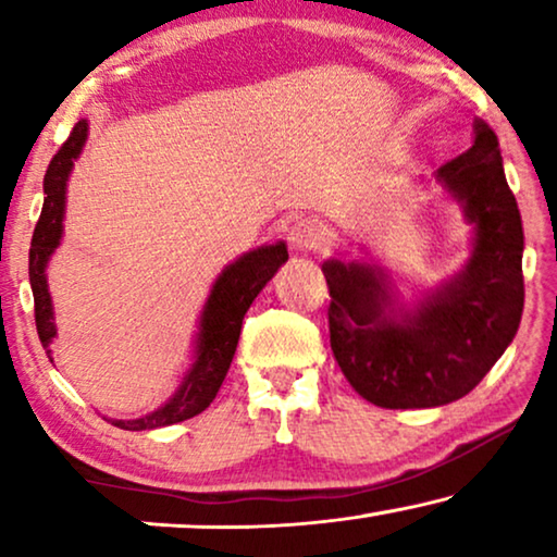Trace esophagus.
Listing matches in <instances>:
<instances>
[{
  "mask_svg": "<svg viewBox=\"0 0 557 557\" xmlns=\"http://www.w3.org/2000/svg\"><path fill=\"white\" fill-rule=\"evenodd\" d=\"M326 243V233L322 223L314 218H299L288 227V246L294 253H309V250H319Z\"/></svg>",
  "mask_w": 557,
  "mask_h": 557,
  "instance_id": "obj_1",
  "label": "esophagus"
}]
</instances>
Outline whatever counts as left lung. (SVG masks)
<instances>
[{
    "label": "left lung",
    "mask_w": 557,
    "mask_h": 557,
    "mask_svg": "<svg viewBox=\"0 0 557 557\" xmlns=\"http://www.w3.org/2000/svg\"><path fill=\"white\" fill-rule=\"evenodd\" d=\"M471 225V253L444 284L403 301L377 263H322L330 342L349 385L380 408H436L482 383L515 339L524 307L522 218L499 141L476 121L474 144L433 172Z\"/></svg>",
    "instance_id": "left-lung-1"
}]
</instances>
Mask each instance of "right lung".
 Masks as SVG:
<instances>
[{"mask_svg":"<svg viewBox=\"0 0 557 557\" xmlns=\"http://www.w3.org/2000/svg\"><path fill=\"white\" fill-rule=\"evenodd\" d=\"M88 139V121L81 119L73 126L67 141L52 157V162L45 172V202L40 220H37L33 233V246H29V286L35 296V324L40 342L52 362V339L58 337L55 311H52V296L48 288V263L55 253L60 240H63V220H65V193L67 180L75 166V159L81 157L83 147ZM288 261L286 243H271V246H258L233 263H227L220 276L212 284L208 301L200 311V322H197V334L193 342V362L177 385V391L170 395V400L162 403L157 410L132 418V421H119L109 418L116 429L124 431H151L162 429V425L182 423L187 418L202 413L205 408L215 400V395L223 385L231 368L235 347H238L243 317L250 309V304L263 286L276 276V271Z\"/></svg>","mask_w":557,"mask_h":557,"instance_id":"1","label":"right lung"}]
</instances>
